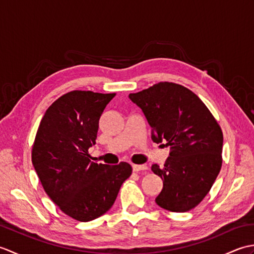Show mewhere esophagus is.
I'll return each mask as SVG.
<instances>
[{"instance_id":"34e87169","label":"esophagus","mask_w":254,"mask_h":254,"mask_svg":"<svg viewBox=\"0 0 254 254\" xmlns=\"http://www.w3.org/2000/svg\"><path fill=\"white\" fill-rule=\"evenodd\" d=\"M132 168H133V171L138 172V171H145V170H147L148 167H147L146 165H133Z\"/></svg>"}]
</instances>
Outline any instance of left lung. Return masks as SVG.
<instances>
[{
	"label": "left lung",
	"mask_w": 254,
	"mask_h": 254,
	"mask_svg": "<svg viewBox=\"0 0 254 254\" xmlns=\"http://www.w3.org/2000/svg\"><path fill=\"white\" fill-rule=\"evenodd\" d=\"M128 98L142 109L153 142L170 146L163 168L152 166L164 181L156 203L177 213L195 207L222 168L223 132L217 121L195 94L175 83L155 84Z\"/></svg>",
	"instance_id": "obj_1"
}]
</instances>
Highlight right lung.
I'll use <instances>...</instances> for the list:
<instances>
[{
  "mask_svg": "<svg viewBox=\"0 0 254 254\" xmlns=\"http://www.w3.org/2000/svg\"><path fill=\"white\" fill-rule=\"evenodd\" d=\"M116 94L74 90L48 108L38 127L31 160L46 193L63 213L79 222L111 208L132 174L127 163H91L99 119Z\"/></svg>",
  "mask_w": 254,
  "mask_h": 254,
  "instance_id": "obj_1",
  "label": "right lung"
}]
</instances>
